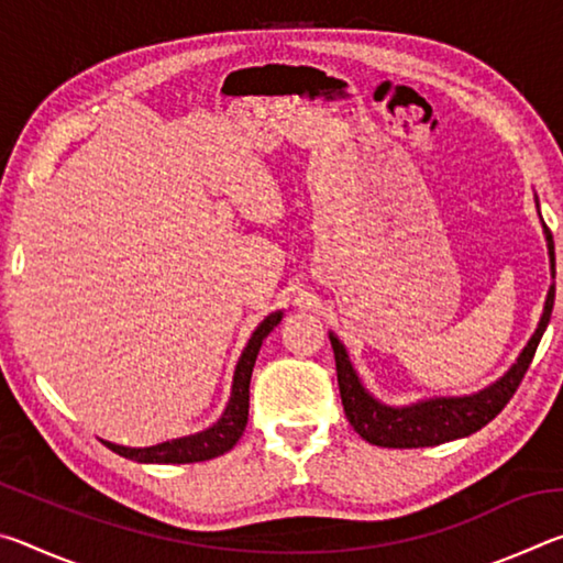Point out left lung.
<instances>
[{
    "mask_svg": "<svg viewBox=\"0 0 563 563\" xmlns=\"http://www.w3.org/2000/svg\"><path fill=\"white\" fill-rule=\"evenodd\" d=\"M533 203H537V213L541 221L537 194H533ZM541 228H544V238H547L551 278H556L554 241H551V233L544 221H541ZM554 295H556V285L551 283L547 292L544 312H541L539 318V325L533 330V335L529 338L527 345H523V350L519 352L517 362H514L497 383H492L489 387H484L479 393H472V395L427 397L409 405H387L362 385L357 369L347 355V347L342 345L335 332H328L332 352H335L342 407H345L350 424L355 427V432L365 442L377 444V446H399V450H405V446L444 444L452 440H462V437H470L472 432L482 430L484 424H489L492 419L507 407L511 395L517 393L521 377L527 375L533 352H537L541 335H544V330L551 320Z\"/></svg>",
    "mask_w": 563,
    "mask_h": 563,
    "instance_id": "1",
    "label": "left lung"
}]
</instances>
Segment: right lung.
<instances>
[{
	"instance_id": "add662e5",
	"label": "right lung",
	"mask_w": 563,
	"mask_h": 563,
	"mask_svg": "<svg viewBox=\"0 0 563 563\" xmlns=\"http://www.w3.org/2000/svg\"><path fill=\"white\" fill-rule=\"evenodd\" d=\"M283 320V310L271 312L255 332L247 340L245 350L241 352V360H238L235 373H233V385H231V399L223 409V415L218 417V422L206 427L203 432L178 437V440H168L154 446H123L113 442H103L121 456L133 462L144 464H190V462H206L213 460V456H221L231 452L235 442L241 440V434L247 424V405H251V375L255 357H258L263 340L271 335L273 328H278Z\"/></svg>"
}]
</instances>
